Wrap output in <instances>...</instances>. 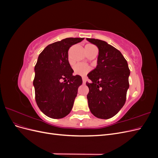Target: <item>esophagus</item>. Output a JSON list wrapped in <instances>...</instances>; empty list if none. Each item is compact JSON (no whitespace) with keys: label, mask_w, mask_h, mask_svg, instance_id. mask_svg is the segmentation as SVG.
Segmentation results:
<instances>
[{"label":"esophagus","mask_w":158,"mask_h":158,"mask_svg":"<svg viewBox=\"0 0 158 158\" xmlns=\"http://www.w3.org/2000/svg\"><path fill=\"white\" fill-rule=\"evenodd\" d=\"M82 81H83V84H85V82H86V81H87V78H85V77H83L82 78Z\"/></svg>","instance_id":"obj_1"}]
</instances>
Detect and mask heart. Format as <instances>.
I'll return each instance as SVG.
<instances>
[{
	"label": "heart",
	"instance_id": "heart-1",
	"mask_svg": "<svg viewBox=\"0 0 158 158\" xmlns=\"http://www.w3.org/2000/svg\"><path fill=\"white\" fill-rule=\"evenodd\" d=\"M95 46L91 44H88L85 46V49H92L95 48ZM74 73L75 74L80 75V76H84L86 74L88 73V72L90 70V67L89 66L82 64V63H78L76 64L74 66Z\"/></svg>",
	"mask_w": 158,
	"mask_h": 158
}]
</instances>
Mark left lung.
Instances as JSON below:
<instances>
[{"label": "left lung", "instance_id": "8db88e82", "mask_svg": "<svg viewBox=\"0 0 158 158\" xmlns=\"http://www.w3.org/2000/svg\"><path fill=\"white\" fill-rule=\"evenodd\" d=\"M86 40L99 49L96 68L88 74L91 80L86 82L88 106L95 117L108 119L125 103L130 70L125 57L114 47L102 40Z\"/></svg>", "mask_w": 158, "mask_h": 158}]
</instances>
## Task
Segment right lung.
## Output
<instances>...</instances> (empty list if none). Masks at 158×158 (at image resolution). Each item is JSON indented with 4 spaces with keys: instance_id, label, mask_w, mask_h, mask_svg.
I'll use <instances>...</instances> for the list:
<instances>
[{
    "instance_id": "add662e5",
    "label": "right lung",
    "mask_w": 158,
    "mask_h": 158,
    "mask_svg": "<svg viewBox=\"0 0 158 158\" xmlns=\"http://www.w3.org/2000/svg\"><path fill=\"white\" fill-rule=\"evenodd\" d=\"M84 39L69 37L53 43L38 56L33 84L37 106L47 117L62 118L73 109L82 79L79 75H73L68 51Z\"/></svg>"
}]
</instances>
